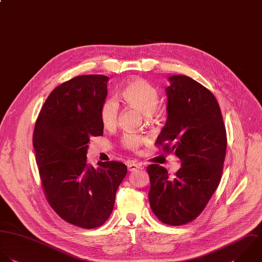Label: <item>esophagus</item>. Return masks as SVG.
I'll use <instances>...</instances> for the list:
<instances>
[{
    "instance_id": "esophagus-1",
    "label": "esophagus",
    "mask_w": 262,
    "mask_h": 262,
    "mask_svg": "<svg viewBox=\"0 0 262 262\" xmlns=\"http://www.w3.org/2000/svg\"><path fill=\"white\" fill-rule=\"evenodd\" d=\"M140 168H142V165H140V164H138V163H128V164H127V169H128V171H135V170L140 169Z\"/></svg>"
}]
</instances>
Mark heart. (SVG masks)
<instances>
[{"mask_svg": "<svg viewBox=\"0 0 262 262\" xmlns=\"http://www.w3.org/2000/svg\"><path fill=\"white\" fill-rule=\"evenodd\" d=\"M120 95L126 104L138 109L146 116L153 114L159 105V94L157 90L143 79L129 81L123 88ZM118 113L119 106L115 100L109 99L105 101L100 113L103 126L107 129L115 127L118 120ZM144 142L145 138L133 134L124 135L121 140L122 146L134 152H137Z\"/></svg>", "mask_w": 262, "mask_h": 262, "instance_id": "1", "label": "heart"}]
</instances>
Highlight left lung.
<instances>
[{
    "label": "left lung",
    "mask_w": 262,
    "mask_h": 262,
    "mask_svg": "<svg viewBox=\"0 0 262 262\" xmlns=\"http://www.w3.org/2000/svg\"><path fill=\"white\" fill-rule=\"evenodd\" d=\"M167 120L157 138L164 152H173L182 167L173 178L157 164L147 167L154 214L169 226L194 221L217 189L227 151V132L213 94L186 75L168 77Z\"/></svg>",
    "instance_id": "8db88e82"
}]
</instances>
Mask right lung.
Listing matches in <instances>:
<instances>
[{
	"label": "right lung",
	"instance_id": "obj_1",
	"mask_svg": "<svg viewBox=\"0 0 262 262\" xmlns=\"http://www.w3.org/2000/svg\"><path fill=\"white\" fill-rule=\"evenodd\" d=\"M108 76L79 75L58 85L35 121L32 144L42 190L56 213L82 229L102 226L110 216L116 191L126 176L117 161L86 163L92 137L103 135L101 108Z\"/></svg>",
	"mask_w": 262,
	"mask_h": 262
}]
</instances>
